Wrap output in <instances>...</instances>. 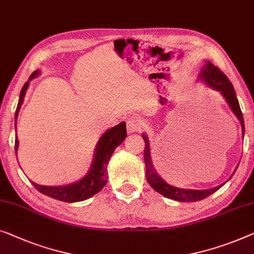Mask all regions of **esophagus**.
Returning <instances> with one entry per match:
<instances>
[{"mask_svg":"<svg viewBox=\"0 0 254 254\" xmlns=\"http://www.w3.org/2000/svg\"><path fill=\"white\" fill-rule=\"evenodd\" d=\"M143 127V124L141 123V120L135 119V118H130L127 121V130L128 133H135V131L141 130V128Z\"/></svg>","mask_w":254,"mask_h":254,"instance_id":"obj_1","label":"esophagus"}]
</instances>
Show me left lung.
Masks as SVG:
<instances>
[{"instance_id":"left-lung-1","label":"left lung","mask_w":254,"mask_h":254,"mask_svg":"<svg viewBox=\"0 0 254 254\" xmlns=\"http://www.w3.org/2000/svg\"><path fill=\"white\" fill-rule=\"evenodd\" d=\"M198 80H199V81L201 80V81L206 84L208 88H211V89L219 91L220 95L225 98V101L227 102V104L229 105L231 111H233L234 115L236 116V118L240 120L241 126H242V136L244 137L245 127H244L243 115H242L240 103H238V100L236 97V93H235L234 87L229 81V79H228L227 76L223 74L218 67H216V66L213 65L211 62L206 61L203 67H201L199 74H198ZM142 137L145 142L144 163H145L146 180H148L149 185L151 186L157 192L163 194L164 197L170 198V199H173V200H178V201H197L208 197L209 194L214 193L216 190H219L223 185H225V183H223V185H220L218 187H215V188L206 189V190L182 189V188H178V187L168 185L163 178H160V175L158 174L157 171L154 170L152 158H151V148H150V141H149L148 135L143 133ZM237 167L235 168L233 175L235 174V172H236Z\"/></svg>"}]
</instances>
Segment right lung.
Returning <instances> with one entry per match:
<instances>
[{
    "label": "right lung",
    "mask_w": 254,
    "mask_h": 254,
    "mask_svg": "<svg viewBox=\"0 0 254 254\" xmlns=\"http://www.w3.org/2000/svg\"><path fill=\"white\" fill-rule=\"evenodd\" d=\"M39 69L35 71L33 74L29 76L28 81L24 84V87L21 88L20 95H19V101H18L17 110L14 113V126H16L17 130V118L19 115L20 108L23 105L25 95L28 89L29 81L33 80L36 76L40 75ZM127 137V131H126V123L123 121L117 126L110 128L103 133V135L97 141L96 148L94 151L93 161H91L90 168L88 170L87 174L83 176L82 179H80L79 181L69 183V185L65 186H41L38 183L32 182V185L38 189L40 192L46 194L48 197L54 198V199L66 201V203H75V201H82L86 200L88 198L93 197L94 194L104 188L106 183H108V165L109 161L111 159L112 153L115 152L117 146H119L121 143L125 141V138ZM18 145H19V141L17 138L16 133V139H14V151H16L17 156V150Z\"/></svg>",
    "instance_id": "obj_1"
}]
</instances>
